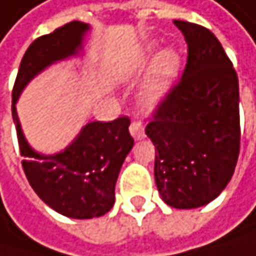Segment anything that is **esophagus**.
<instances>
[{
  "mask_svg": "<svg viewBox=\"0 0 256 256\" xmlns=\"http://www.w3.org/2000/svg\"><path fill=\"white\" fill-rule=\"evenodd\" d=\"M130 132H131V136H132L136 140L144 138V137H145V128H144L142 122L132 120V122H131V125H130Z\"/></svg>",
  "mask_w": 256,
  "mask_h": 256,
  "instance_id": "esophagus-1",
  "label": "esophagus"
}]
</instances>
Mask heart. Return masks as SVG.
I'll return each instance as SVG.
<instances>
[{
    "label": "heart",
    "instance_id": "obj_1",
    "mask_svg": "<svg viewBox=\"0 0 256 256\" xmlns=\"http://www.w3.org/2000/svg\"><path fill=\"white\" fill-rule=\"evenodd\" d=\"M157 52V42H146L130 68V74L136 78L151 66L148 78L140 92V99L146 108H154L163 102L171 92L182 67V56L176 48H164L160 53Z\"/></svg>",
    "mask_w": 256,
    "mask_h": 256
}]
</instances>
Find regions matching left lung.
<instances>
[{"label":"left lung","mask_w":256,"mask_h":256,"mask_svg":"<svg viewBox=\"0 0 256 256\" xmlns=\"http://www.w3.org/2000/svg\"><path fill=\"white\" fill-rule=\"evenodd\" d=\"M188 44V62L146 125L156 145L154 177L162 200L194 209L216 198L240 154L238 76L215 34L174 21Z\"/></svg>","instance_id":"8db88e82"}]
</instances>
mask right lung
Here are the masks:
<instances>
[{
	"instance_id": "1",
	"label": "right lung",
	"mask_w": 256,
	"mask_h": 256,
	"mask_svg": "<svg viewBox=\"0 0 256 256\" xmlns=\"http://www.w3.org/2000/svg\"><path fill=\"white\" fill-rule=\"evenodd\" d=\"M90 26L72 21L50 34L34 40L27 48L12 92L18 144L26 177L47 206L70 218H94L114 204V186L134 140L130 119L86 124L73 142L58 154L36 152L26 140L16 112V102L26 85L52 64L78 54Z\"/></svg>"
}]
</instances>
